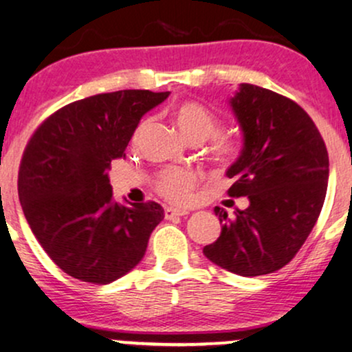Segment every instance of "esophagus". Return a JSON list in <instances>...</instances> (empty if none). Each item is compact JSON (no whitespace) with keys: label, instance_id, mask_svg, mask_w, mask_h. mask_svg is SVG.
<instances>
[{"label":"esophagus","instance_id":"esophagus-1","mask_svg":"<svg viewBox=\"0 0 352 352\" xmlns=\"http://www.w3.org/2000/svg\"><path fill=\"white\" fill-rule=\"evenodd\" d=\"M165 218H173V217H185L188 215V210H180V208H172L167 207L165 208Z\"/></svg>","mask_w":352,"mask_h":352}]
</instances>
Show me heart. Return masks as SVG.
<instances>
[{
  "mask_svg": "<svg viewBox=\"0 0 352 352\" xmlns=\"http://www.w3.org/2000/svg\"><path fill=\"white\" fill-rule=\"evenodd\" d=\"M177 127L190 142H201L217 132L218 120L215 114L204 104L195 100H184L173 109ZM213 162L218 167L228 168L240 159L241 144L232 139H218L210 148ZM155 187L160 195L173 204H187L195 187V175L187 168H167L157 177Z\"/></svg>",
  "mask_w": 352,
  "mask_h": 352,
  "instance_id": "b5f03b06",
  "label": "heart"
}]
</instances>
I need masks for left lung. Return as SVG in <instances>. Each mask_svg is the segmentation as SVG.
<instances>
[{"label":"left lung","instance_id":"obj_1","mask_svg":"<svg viewBox=\"0 0 352 352\" xmlns=\"http://www.w3.org/2000/svg\"><path fill=\"white\" fill-rule=\"evenodd\" d=\"M230 106L243 148L227 170L228 195L246 197L250 205L233 217L215 207L223 225L204 254L227 272L260 276L288 265L313 230L328 190L329 157L313 119L294 100L240 84Z\"/></svg>","mask_w":352,"mask_h":352}]
</instances>
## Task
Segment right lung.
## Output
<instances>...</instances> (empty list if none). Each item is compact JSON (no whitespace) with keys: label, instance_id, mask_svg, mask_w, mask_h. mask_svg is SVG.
I'll use <instances>...</instances> for the list:
<instances>
[{"label":"right lung","instance_id":"add662e5","mask_svg":"<svg viewBox=\"0 0 352 352\" xmlns=\"http://www.w3.org/2000/svg\"><path fill=\"white\" fill-rule=\"evenodd\" d=\"M170 92L140 89L91 96L60 107L36 129L18 175L19 201L44 252L76 280L107 285L142 260L164 220L157 201L112 200L109 170L145 112Z\"/></svg>","mask_w":352,"mask_h":352}]
</instances>
